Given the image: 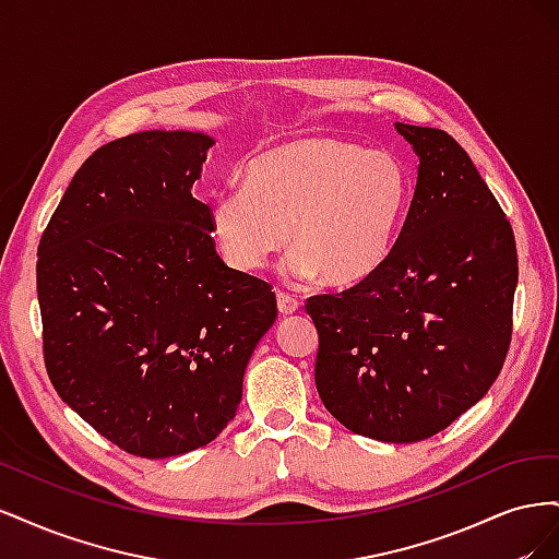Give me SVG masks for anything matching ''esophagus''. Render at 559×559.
Returning a JSON list of instances; mask_svg holds the SVG:
<instances>
[{"label": "esophagus", "mask_w": 559, "mask_h": 559, "mask_svg": "<svg viewBox=\"0 0 559 559\" xmlns=\"http://www.w3.org/2000/svg\"><path fill=\"white\" fill-rule=\"evenodd\" d=\"M298 308H300L298 298L284 294V292H277V310H280V314H294Z\"/></svg>", "instance_id": "obj_1"}]
</instances>
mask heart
Here are the masks:
<instances>
[{
  "label": "heart",
  "mask_w": 559,
  "mask_h": 559,
  "mask_svg": "<svg viewBox=\"0 0 559 559\" xmlns=\"http://www.w3.org/2000/svg\"><path fill=\"white\" fill-rule=\"evenodd\" d=\"M411 175L389 151L335 138H296L259 151L242 186L216 195L210 233L224 261L253 273L289 245L296 280H368L394 247L411 207Z\"/></svg>",
  "instance_id": "obj_1"
}]
</instances>
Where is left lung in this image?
Segmentation results:
<instances>
[{
    "mask_svg": "<svg viewBox=\"0 0 559 559\" xmlns=\"http://www.w3.org/2000/svg\"><path fill=\"white\" fill-rule=\"evenodd\" d=\"M419 156L399 238L368 280L310 296L314 382L349 431L417 443L499 378L513 335L518 251L495 193L448 132L396 123Z\"/></svg>",
    "mask_w": 559,
    "mask_h": 559,
    "instance_id": "obj_1",
    "label": "left lung"
}]
</instances>
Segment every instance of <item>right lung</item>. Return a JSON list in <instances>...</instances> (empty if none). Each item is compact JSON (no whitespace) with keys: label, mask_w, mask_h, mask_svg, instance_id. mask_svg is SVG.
Instances as JSON below:
<instances>
[{"label":"right lung","mask_w":559,"mask_h":559,"mask_svg":"<svg viewBox=\"0 0 559 559\" xmlns=\"http://www.w3.org/2000/svg\"><path fill=\"white\" fill-rule=\"evenodd\" d=\"M212 138L148 130L86 158L39 240L46 373L121 450L163 460L212 443L275 324L267 282L228 267L191 195Z\"/></svg>","instance_id":"right-lung-1"}]
</instances>
